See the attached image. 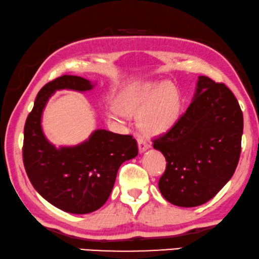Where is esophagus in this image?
<instances>
[{"instance_id": "obj_1", "label": "esophagus", "mask_w": 259, "mask_h": 259, "mask_svg": "<svg viewBox=\"0 0 259 259\" xmlns=\"http://www.w3.org/2000/svg\"><path fill=\"white\" fill-rule=\"evenodd\" d=\"M149 146L150 145L144 140H143V138H138V149H140V152L141 153L144 152L145 150H148Z\"/></svg>"}]
</instances>
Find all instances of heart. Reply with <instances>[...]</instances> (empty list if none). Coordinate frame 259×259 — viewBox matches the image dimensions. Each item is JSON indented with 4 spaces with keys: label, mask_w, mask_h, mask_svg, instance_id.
<instances>
[{
    "label": "heart",
    "mask_w": 259,
    "mask_h": 259,
    "mask_svg": "<svg viewBox=\"0 0 259 259\" xmlns=\"http://www.w3.org/2000/svg\"><path fill=\"white\" fill-rule=\"evenodd\" d=\"M181 107L180 93L168 81L146 84L119 102L123 114L140 116L141 129L148 135L163 134L171 129L180 117Z\"/></svg>",
    "instance_id": "b5f03b06"
}]
</instances>
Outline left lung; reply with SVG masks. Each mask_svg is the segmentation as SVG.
I'll use <instances>...</instances> for the list:
<instances>
[{
	"label": "left lung",
	"mask_w": 259,
	"mask_h": 259,
	"mask_svg": "<svg viewBox=\"0 0 259 259\" xmlns=\"http://www.w3.org/2000/svg\"><path fill=\"white\" fill-rule=\"evenodd\" d=\"M243 114L225 83L199 76L190 107L153 148L164 154L166 168L158 187L179 207L206 203L228 183L241 154Z\"/></svg>",
	"instance_id": "1"
}]
</instances>
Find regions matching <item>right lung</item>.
I'll return each instance as SVG.
<instances>
[{
  "mask_svg": "<svg viewBox=\"0 0 259 259\" xmlns=\"http://www.w3.org/2000/svg\"><path fill=\"white\" fill-rule=\"evenodd\" d=\"M84 92L90 81L63 75L50 81L38 93L24 125L23 163L39 194L53 206L72 214L92 213L109 198L119 166L138 154L131 135L95 130L88 141L57 149L46 140L40 119L50 96L59 90Z\"/></svg>",
  "mask_w": 259,
  "mask_h": 259,
  "instance_id": "add662e5",
  "label": "right lung"
}]
</instances>
